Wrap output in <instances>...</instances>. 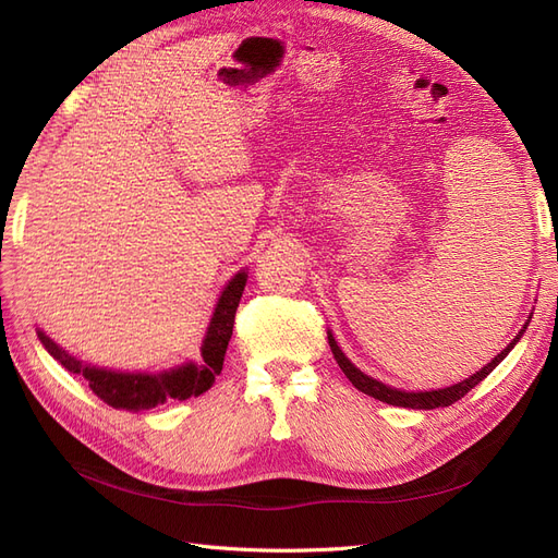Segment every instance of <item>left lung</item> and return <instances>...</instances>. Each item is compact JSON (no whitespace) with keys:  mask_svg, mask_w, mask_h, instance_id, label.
I'll list each match as a JSON object with an SVG mask.
<instances>
[{"mask_svg":"<svg viewBox=\"0 0 558 558\" xmlns=\"http://www.w3.org/2000/svg\"><path fill=\"white\" fill-rule=\"evenodd\" d=\"M523 330H526V326H523ZM523 330L514 337V340L505 347L498 356L484 365L477 375H472L470 379H463L461 384H453V386H447V388H440V391H418V393H408V391H398V388H391L386 386L373 377L363 375L361 369L356 365H351V361L344 356V353L340 351V347H337V342L332 340V335L328 332V344H330V351L332 356L337 361V365L342 367V373L347 375V379L359 388V391H363L365 396H373L386 404H396V408H412V410H435V408H449V404H453L456 400H461L468 391H472L484 377H488L496 369V365L508 356V353L514 349V344L519 342V337L523 335Z\"/></svg>","mask_w":558,"mask_h":558,"instance_id":"8db88e82","label":"left lung"}]
</instances>
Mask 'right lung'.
Here are the masks:
<instances>
[{"mask_svg":"<svg viewBox=\"0 0 558 558\" xmlns=\"http://www.w3.org/2000/svg\"><path fill=\"white\" fill-rule=\"evenodd\" d=\"M246 283V272L234 275L226 291L218 298L216 312L211 316V324L207 328V337L202 342V363H189L177 369L162 375H130V373H111V369H99L83 365L70 353H64L50 337H46L41 330L37 332L41 344L48 349L50 356H53L62 367L70 369L74 375H83L88 379L90 391L105 400L111 408L118 410H148L156 408V404H165L167 400H185V398H197L211 388L214 379L221 375L226 349L232 337L234 326V314H238L242 291Z\"/></svg>","mask_w":558,"mask_h":558,"instance_id":"add662e5","label":"right lung"}]
</instances>
